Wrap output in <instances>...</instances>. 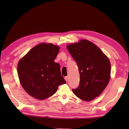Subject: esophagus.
I'll list each match as a JSON object with an SVG mask.
<instances>
[{"mask_svg": "<svg viewBox=\"0 0 129 129\" xmlns=\"http://www.w3.org/2000/svg\"><path fill=\"white\" fill-rule=\"evenodd\" d=\"M64 78H65V80H66V81L68 82V76H65Z\"/></svg>", "mask_w": 129, "mask_h": 129, "instance_id": "34e87169", "label": "esophagus"}]
</instances>
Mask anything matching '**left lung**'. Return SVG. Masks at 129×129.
<instances>
[{
  "label": "left lung",
  "instance_id": "left-lung-1",
  "mask_svg": "<svg viewBox=\"0 0 129 129\" xmlns=\"http://www.w3.org/2000/svg\"><path fill=\"white\" fill-rule=\"evenodd\" d=\"M67 47L76 62L80 77L79 86L73 92L84 101L92 100L102 93L110 81L109 59L96 45L85 39Z\"/></svg>",
  "mask_w": 129,
  "mask_h": 129
}]
</instances>
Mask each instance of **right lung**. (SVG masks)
Returning a JSON list of instances; mask_svg holds the SVG:
<instances>
[{"instance_id": "add662e5", "label": "right lung", "mask_w": 129, "mask_h": 129, "mask_svg": "<svg viewBox=\"0 0 129 129\" xmlns=\"http://www.w3.org/2000/svg\"><path fill=\"white\" fill-rule=\"evenodd\" d=\"M59 47L40 43L33 48L18 62V74L23 89L39 100L54 94L60 85L66 83L60 65L54 62Z\"/></svg>"}]
</instances>
